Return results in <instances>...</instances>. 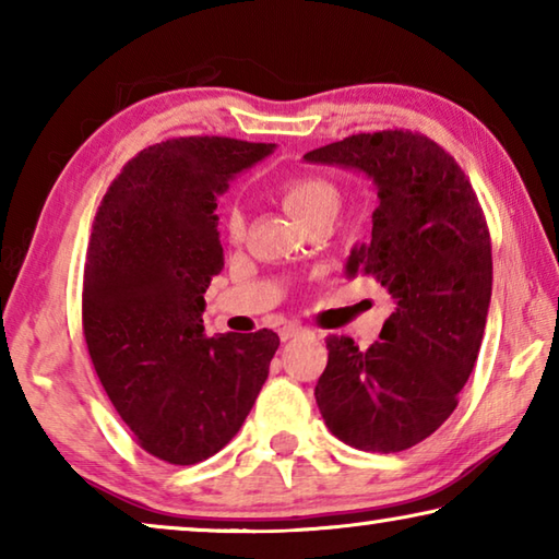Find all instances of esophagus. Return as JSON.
Masks as SVG:
<instances>
[{
    "label": "esophagus",
    "instance_id": "1",
    "mask_svg": "<svg viewBox=\"0 0 559 559\" xmlns=\"http://www.w3.org/2000/svg\"><path fill=\"white\" fill-rule=\"evenodd\" d=\"M281 340L283 343H286V340H293V337H300V335H310V330H306V328H300V325H283L281 328Z\"/></svg>",
    "mask_w": 559,
    "mask_h": 559
}]
</instances>
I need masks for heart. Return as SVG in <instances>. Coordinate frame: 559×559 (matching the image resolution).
I'll return each mask as SVG.
<instances>
[{"label":"heart","instance_id":"heart-1","mask_svg":"<svg viewBox=\"0 0 559 559\" xmlns=\"http://www.w3.org/2000/svg\"><path fill=\"white\" fill-rule=\"evenodd\" d=\"M283 204L300 224H306L316 214L337 212L340 194L335 185L323 177H296L283 187ZM226 234L231 241H239L243 236V214L239 210H234L226 219Z\"/></svg>","mask_w":559,"mask_h":559}]
</instances>
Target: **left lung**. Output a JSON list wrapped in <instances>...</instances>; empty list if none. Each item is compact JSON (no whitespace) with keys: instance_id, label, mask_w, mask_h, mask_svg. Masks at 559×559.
I'll return each mask as SVG.
<instances>
[{"instance_id":"1","label":"left lung","mask_w":559,"mask_h":559,"mask_svg":"<svg viewBox=\"0 0 559 559\" xmlns=\"http://www.w3.org/2000/svg\"><path fill=\"white\" fill-rule=\"evenodd\" d=\"M306 159L374 182L372 241L353 249L347 273L372 276L394 298L367 349L328 335L318 409L359 451L412 449L456 409L484 340L493 288L484 210L456 159L412 130L359 132Z\"/></svg>"}]
</instances>
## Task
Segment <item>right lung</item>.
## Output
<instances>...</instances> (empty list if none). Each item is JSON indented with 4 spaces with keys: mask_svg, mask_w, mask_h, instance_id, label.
<instances>
[{
    "mask_svg": "<svg viewBox=\"0 0 559 559\" xmlns=\"http://www.w3.org/2000/svg\"><path fill=\"white\" fill-rule=\"evenodd\" d=\"M271 143L194 135L150 145L98 206L83 269V335L103 390L155 459L192 466L229 443L281 345L273 330L204 335L224 269L216 200Z\"/></svg>",
    "mask_w": 559,
    "mask_h": 559,
    "instance_id": "add662e5",
    "label": "right lung"
}]
</instances>
